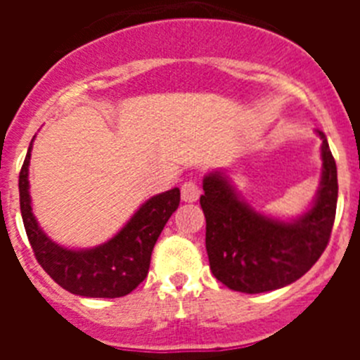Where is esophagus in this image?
<instances>
[{
  "label": "esophagus",
  "mask_w": 360,
  "mask_h": 360,
  "mask_svg": "<svg viewBox=\"0 0 360 360\" xmlns=\"http://www.w3.org/2000/svg\"><path fill=\"white\" fill-rule=\"evenodd\" d=\"M202 195V191H200L198 184L195 182H186L182 186V200L187 203H193L200 198Z\"/></svg>",
  "instance_id": "34e87169"
}]
</instances>
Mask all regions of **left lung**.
Wrapping results in <instances>:
<instances>
[{
    "label": "left lung",
    "mask_w": 360,
    "mask_h": 360,
    "mask_svg": "<svg viewBox=\"0 0 360 360\" xmlns=\"http://www.w3.org/2000/svg\"><path fill=\"white\" fill-rule=\"evenodd\" d=\"M321 180L310 207L294 218L256 211L225 171L203 176L200 205L212 276L231 290L262 294L297 281L324 252L335 219L337 165L321 131Z\"/></svg>",
    "instance_id": "1"
}]
</instances>
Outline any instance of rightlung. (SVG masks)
<instances>
[{"mask_svg": "<svg viewBox=\"0 0 360 360\" xmlns=\"http://www.w3.org/2000/svg\"><path fill=\"white\" fill-rule=\"evenodd\" d=\"M32 144L34 139L19 173V203L28 241L44 272L59 287L82 297L113 299L135 290L148 276L153 247L164 225L178 209L180 189L174 187L146 200L115 236L104 243L70 249L53 241L32 211L28 180Z\"/></svg>", "mask_w": 360, "mask_h": 360, "instance_id": "obj_1", "label": "right lung"}]
</instances>
